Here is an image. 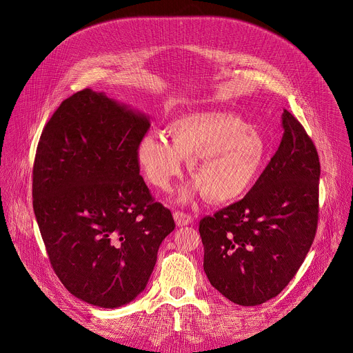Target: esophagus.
<instances>
[{
    "label": "esophagus",
    "instance_id": "34e87169",
    "mask_svg": "<svg viewBox=\"0 0 353 353\" xmlns=\"http://www.w3.org/2000/svg\"><path fill=\"white\" fill-rule=\"evenodd\" d=\"M174 219H175V223H176L178 227L189 225V224H192V221H193L192 214L185 213V212H179V210H176V212L174 213Z\"/></svg>",
    "mask_w": 353,
    "mask_h": 353
}]
</instances>
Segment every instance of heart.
Instances as JSON below:
<instances>
[{
    "mask_svg": "<svg viewBox=\"0 0 353 353\" xmlns=\"http://www.w3.org/2000/svg\"><path fill=\"white\" fill-rule=\"evenodd\" d=\"M167 133L171 144L153 133L141 137L134 157L145 178L163 192L172 189L183 160H189L194 181L179 193L182 203L202 194L214 203L236 201L250 192L266 161L262 133L232 112L186 114L171 121Z\"/></svg>",
    "mask_w": 353,
    "mask_h": 353,
    "instance_id": "b5f03b06",
    "label": "heart"
}]
</instances>
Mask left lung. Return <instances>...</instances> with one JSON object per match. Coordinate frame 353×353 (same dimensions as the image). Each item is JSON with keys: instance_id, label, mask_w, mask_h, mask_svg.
<instances>
[{"instance_id": "8db88e82", "label": "left lung", "mask_w": 353, "mask_h": 353, "mask_svg": "<svg viewBox=\"0 0 353 353\" xmlns=\"http://www.w3.org/2000/svg\"><path fill=\"white\" fill-rule=\"evenodd\" d=\"M283 128L280 147L252 190L200 221L206 277L239 305L277 296L296 274L316 232L318 153L287 110Z\"/></svg>"}]
</instances>
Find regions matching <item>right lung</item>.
<instances>
[{"label": "right lung", "instance_id": "right-lung-1", "mask_svg": "<svg viewBox=\"0 0 353 353\" xmlns=\"http://www.w3.org/2000/svg\"><path fill=\"white\" fill-rule=\"evenodd\" d=\"M148 128L145 114L83 90L61 103L42 132L34 212L54 272L83 302L117 308L134 301L175 228L134 157Z\"/></svg>", "mask_w": 353, "mask_h": 353}]
</instances>
